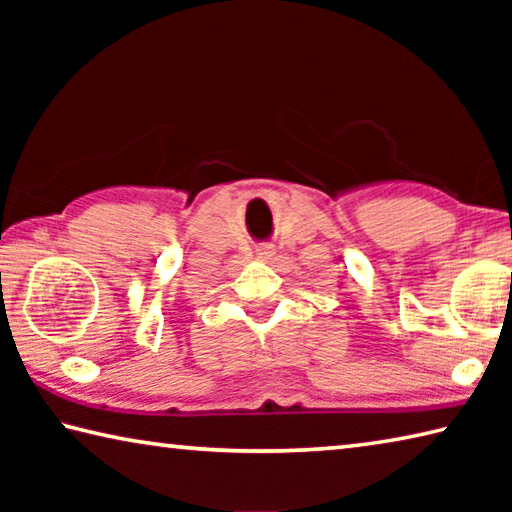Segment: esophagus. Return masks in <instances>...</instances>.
<instances>
[{
  "label": "esophagus",
  "instance_id": "34e87169",
  "mask_svg": "<svg viewBox=\"0 0 512 512\" xmlns=\"http://www.w3.org/2000/svg\"><path fill=\"white\" fill-rule=\"evenodd\" d=\"M257 257L262 259V262H268V259H273V257H275V248H273L271 244L259 246V248H257Z\"/></svg>",
  "mask_w": 512,
  "mask_h": 512
}]
</instances>
